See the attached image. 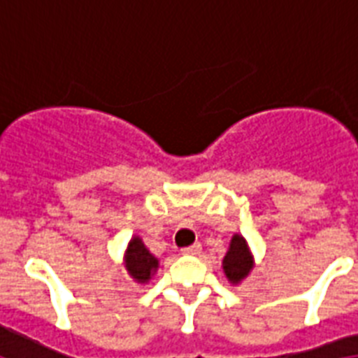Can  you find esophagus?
I'll list each match as a JSON object with an SVG mask.
<instances>
[{"instance_id": "34e87169", "label": "esophagus", "mask_w": 358, "mask_h": 358, "mask_svg": "<svg viewBox=\"0 0 358 358\" xmlns=\"http://www.w3.org/2000/svg\"><path fill=\"white\" fill-rule=\"evenodd\" d=\"M182 254H185V256H198V254H201V245L196 243V245L192 246H187V248H182Z\"/></svg>"}]
</instances>
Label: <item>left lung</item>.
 Instances as JSON below:
<instances>
[{
  "mask_svg": "<svg viewBox=\"0 0 358 358\" xmlns=\"http://www.w3.org/2000/svg\"><path fill=\"white\" fill-rule=\"evenodd\" d=\"M254 254H252L248 241L241 234H234L229 241V248L222 259V268L229 284H241L254 268Z\"/></svg>",
  "mask_w": 358,
  "mask_h": 358,
  "instance_id": "1",
  "label": "left lung"
}]
</instances>
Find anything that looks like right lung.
<instances>
[{
    "instance_id": "obj_1",
    "label": "right lung",
    "mask_w": 358,
    "mask_h": 358,
    "mask_svg": "<svg viewBox=\"0 0 358 358\" xmlns=\"http://www.w3.org/2000/svg\"><path fill=\"white\" fill-rule=\"evenodd\" d=\"M123 267L130 278L136 284H149V280L153 278L155 273L159 271L160 262L159 257H155L149 248L143 245L140 235H132L129 245L124 248Z\"/></svg>"
}]
</instances>
